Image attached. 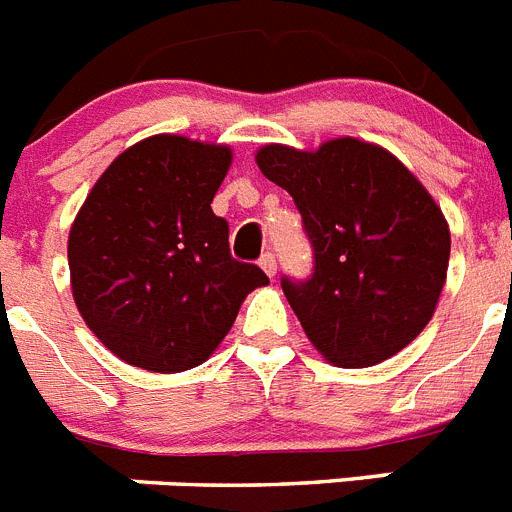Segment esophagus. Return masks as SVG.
I'll list each match as a JSON object with an SVG mask.
<instances>
[{"mask_svg":"<svg viewBox=\"0 0 512 512\" xmlns=\"http://www.w3.org/2000/svg\"><path fill=\"white\" fill-rule=\"evenodd\" d=\"M259 266L266 271V277H274V274H277V259H274V253H264Z\"/></svg>","mask_w":512,"mask_h":512,"instance_id":"obj_1","label":"esophagus"}]
</instances>
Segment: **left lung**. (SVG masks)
I'll return each mask as SVG.
<instances>
[{
    "instance_id": "8db88e82",
    "label": "left lung",
    "mask_w": 512,
    "mask_h": 512,
    "mask_svg": "<svg viewBox=\"0 0 512 512\" xmlns=\"http://www.w3.org/2000/svg\"><path fill=\"white\" fill-rule=\"evenodd\" d=\"M256 164L287 189L312 246V277L282 279L302 330L330 364L364 369L420 336L446 284L451 233L400 158L359 138L318 151L269 143Z\"/></svg>"
}]
</instances>
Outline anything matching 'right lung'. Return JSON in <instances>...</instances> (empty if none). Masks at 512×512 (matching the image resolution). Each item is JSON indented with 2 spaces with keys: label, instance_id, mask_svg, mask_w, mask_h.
Returning <instances> with one entry per match:
<instances>
[{
  "label": "right lung",
  "instance_id": "1",
  "mask_svg": "<svg viewBox=\"0 0 512 512\" xmlns=\"http://www.w3.org/2000/svg\"><path fill=\"white\" fill-rule=\"evenodd\" d=\"M233 151L151 135L112 161L69 233L71 292L117 359L146 372L200 366L233 328L248 292L269 284L230 256L212 212Z\"/></svg>",
  "mask_w": 512,
  "mask_h": 512
}]
</instances>
